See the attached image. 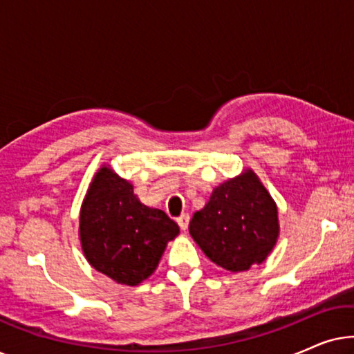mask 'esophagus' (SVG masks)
<instances>
[{
  "mask_svg": "<svg viewBox=\"0 0 354 354\" xmlns=\"http://www.w3.org/2000/svg\"><path fill=\"white\" fill-rule=\"evenodd\" d=\"M177 224H178V227H180L182 230H187V229H188V224H190V216H188V214H182V216L177 219Z\"/></svg>",
  "mask_w": 354,
  "mask_h": 354,
  "instance_id": "34e87169",
  "label": "esophagus"
}]
</instances>
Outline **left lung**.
<instances>
[{"instance_id": "1", "label": "left lung", "mask_w": 354, "mask_h": 354, "mask_svg": "<svg viewBox=\"0 0 354 354\" xmlns=\"http://www.w3.org/2000/svg\"><path fill=\"white\" fill-rule=\"evenodd\" d=\"M190 234L212 263L232 272L263 263L279 235L277 207L251 171L214 188L190 221Z\"/></svg>"}]
</instances>
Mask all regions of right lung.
<instances>
[{
  "mask_svg": "<svg viewBox=\"0 0 354 354\" xmlns=\"http://www.w3.org/2000/svg\"><path fill=\"white\" fill-rule=\"evenodd\" d=\"M178 225L161 209L145 206L133 187L101 167L80 209L85 258L118 283L138 285L154 272Z\"/></svg>",
  "mask_w": 354,
  "mask_h": 354,
  "instance_id": "1",
  "label": "right lung"
}]
</instances>
